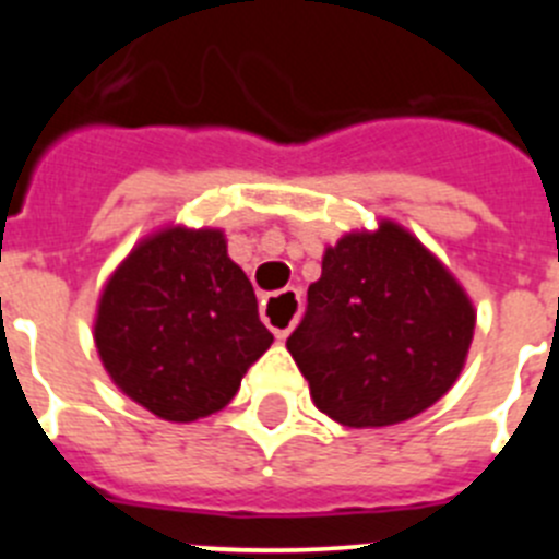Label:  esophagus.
Returning a JSON list of instances; mask_svg holds the SVG:
<instances>
[{"label":"esophagus","instance_id":"esophagus-1","mask_svg":"<svg viewBox=\"0 0 559 559\" xmlns=\"http://www.w3.org/2000/svg\"><path fill=\"white\" fill-rule=\"evenodd\" d=\"M299 308H302L299 290L288 288V290H280V294L265 296L263 305H260V316H263V322L274 330L276 338L283 341L288 338V333L294 330Z\"/></svg>","mask_w":559,"mask_h":559}]
</instances>
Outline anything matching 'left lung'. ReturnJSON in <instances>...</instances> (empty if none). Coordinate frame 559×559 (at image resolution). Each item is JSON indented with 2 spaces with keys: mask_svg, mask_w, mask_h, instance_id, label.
Masks as SVG:
<instances>
[{
  "mask_svg": "<svg viewBox=\"0 0 559 559\" xmlns=\"http://www.w3.org/2000/svg\"><path fill=\"white\" fill-rule=\"evenodd\" d=\"M471 299L417 237L383 221L324 251L288 353L316 408L349 428L394 426L433 406L467 358Z\"/></svg>",
  "mask_w": 559,
  "mask_h": 559,
  "instance_id": "obj_1",
  "label": "left lung"
}]
</instances>
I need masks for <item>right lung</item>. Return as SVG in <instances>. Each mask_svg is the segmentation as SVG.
<instances>
[{
	"mask_svg": "<svg viewBox=\"0 0 559 559\" xmlns=\"http://www.w3.org/2000/svg\"><path fill=\"white\" fill-rule=\"evenodd\" d=\"M271 341L224 235L181 226L128 254L103 290L95 324L114 383L170 423L224 408Z\"/></svg>",
	"mask_w": 559,
	"mask_h": 559,
	"instance_id": "1",
	"label": "right lung"
}]
</instances>
